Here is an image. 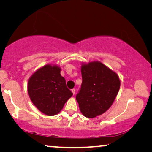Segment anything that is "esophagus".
Here are the masks:
<instances>
[{
  "mask_svg": "<svg viewBox=\"0 0 152 152\" xmlns=\"http://www.w3.org/2000/svg\"><path fill=\"white\" fill-rule=\"evenodd\" d=\"M72 93H73V94H75L76 90H75V89H74V88H73L72 90Z\"/></svg>",
  "mask_w": 152,
  "mask_h": 152,
  "instance_id": "34e87169",
  "label": "esophagus"
}]
</instances>
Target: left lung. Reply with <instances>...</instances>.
Instances as JSON below:
<instances>
[{
	"label": "left lung",
	"instance_id": "left-lung-1",
	"mask_svg": "<svg viewBox=\"0 0 152 152\" xmlns=\"http://www.w3.org/2000/svg\"><path fill=\"white\" fill-rule=\"evenodd\" d=\"M82 82L76 99L84 117L94 118L103 114L113 104L121 81L115 72L94 61L82 63Z\"/></svg>",
	"mask_w": 152,
	"mask_h": 152
}]
</instances>
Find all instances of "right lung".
<instances>
[{"instance_id": "obj_1", "label": "right lung", "mask_w": 152, "mask_h": 152, "mask_svg": "<svg viewBox=\"0 0 152 152\" xmlns=\"http://www.w3.org/2000/svg\"><path fill=\"white\" fill-rule=\"evenodd\" d=\"M57 65L47 64L37 69L28 80L27 91L33 104L48 116L60 113L73 94L66 86Z\"/></svg>"}]
</instances>
